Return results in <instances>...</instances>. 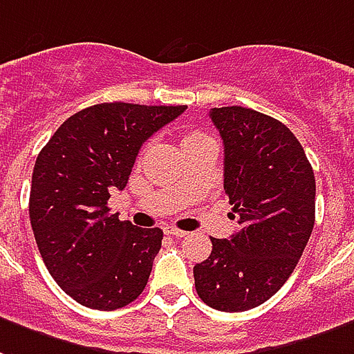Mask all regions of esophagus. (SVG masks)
Instances as JSON below:
<instances>
[{
	"instance_id": "1",
	"label": "esophagus",
	"mask_w": 354,
	"mask_h": 354,
	"mask_svg": "<svg viewBox=\"0 0 354 354\" xmlns=\"http://www.w3.org/2000/svg\"><path fill=\"white\" fill-rule=\"evenodd\" d=\"M165 232L169 234V236H176V238H184L187 232L185 230H180L176 227H165Z\"/></svg>"
}]
</instances>
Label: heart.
Listing matches in <instances>:
<instances>
[{
  "label": "heart",
  "instance_id": "b5f03b06",
  "mask_svg": "<svg viewBox=\"0 0 354 354\" xmlns=\"http://www.w3.org/2000/svg\"><path fill=\"white\" fill-rule=\"evenodd\" d=\"M201 137H203V135H198V133H189V135L184 138V144L191 142V140H195V138H201Z\"/></svg>",
  "mask_w": 354,
  "mask_h": 354
}]
</instances>
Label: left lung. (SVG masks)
Listing matches in <instances>:
<instances>
[{"mask_svg":"<svg viewBox=\"0 0 354 354\" xmlns=\"http://www.w3.org/2000/svg\"><path fill=\"white\" fill-rule=\"evenodd\" d=\"M223 138V187L236 234L210 238V257L195 264V289L219 311H245L283 287L315 223V176L287 125L245 106L212 109Z\"/></svg>","mask_w":354,"mask_h":354,"instance_id":"1","label":"left lung"}]
</instances>
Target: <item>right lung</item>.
<instances>
[{"mask_svg": "<svg viewBox=\"0 0 354 354\" xmlns=\"http://www.w3.org/2000/svg\"><path fill=\"white\" fill-rule=\"evenodd\" d=\"M185 109L93 104L67 118L39 151L31 229L54 281L86 308H124L148 283L163 230L120 221L106 201L127 185L140 146Z\"/></svg>", "mask_w": 354, "mask_h": 354, "instance_id": "1", "label": "right lung"}]
</instances>
